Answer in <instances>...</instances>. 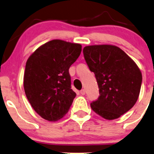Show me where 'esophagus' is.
Here are the masks:
<instances>
[{"label":"esophagus","instance_id":"esophagus-1","mask_svg":"<svg viewBox=\"0 0 154 154\" xmlns=\"http://www.w3.org/2000/svg\"><path fill=\"white\" fill-rule=\"evenodd\" d=\"M80 94H82V95H84L85 94H86V90L85 89H82V90H80Z\"/></svg>","mask_w":154,"mask_h":154}]
</instances>
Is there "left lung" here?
I'll return each instance as SVG.
<instances>
[{"instance_id":"left-lung-1","label":"left lung","mask_w":154,"mask_h":154,"mask_svg":"<svg viewBox=\"0 0 154 154\" xmlns=\"http://www.w3.org/2000/svg\"><path fill=\"white\" fill-rule=\"evenodd\" d=\"M83 51L100 92L97 100L91 103V109L107 120L121 117L137 101L142 81L140 69L117 46L90 45Z\"/></svg>"}]
</instances>
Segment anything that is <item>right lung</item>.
I'll use <instances>...</instances> for the list:
<instances>
[{"label": "right lung", "mask_w": 154, "mask_h": 154, "mask_svg": "<svg viewBox=\"0 0 154 154\" xmlns=\"http://www.w3.org/2000/svg\"><path fill=\"white\" fill-rule=\"evenodd\" d=\"M82 45L60 39L48 42L28 58L24 75L26 96L33 109L45 120L55 122L68 112L76 93L68 69Z\"/></svg>", "instance_id": "obj_1"}]
</instances>
